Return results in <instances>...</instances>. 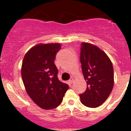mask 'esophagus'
I'll list each match as a JSON object with an SVG mask.
<instances>
[{"label": "esophagus", "mask_w": 131, "mask_h": 131, "mask_svg": "<svg viewBox=\"0 0 131 131\" xmlns=\"http://www.w3.org/2000/svg\"><path fill=\"white\" fill-rule=\"evenodd\" d=\"M73 82V78H71L69 80V84H72Z\"/></svg>", "instance_id": "34e87169"}]
</instances>
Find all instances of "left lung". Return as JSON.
Listing matches in <instances>:
<instances>
[{"mask_svg": "<svg viewBox=\"0 0 131 131\" xmlns=\"http://www.w3.org/2000/svg\"><path fill=\"white\" fill-rule=\"evenodd\" d=\"M86 91L79 94L81 102L89 107H97L106 100L114 84L113 65L104 52L95 45L82 42L80 54Z\"/></svg>", "mask_w": 131, "mask_h": 131, "instance_id": "left-lung-1", "label": "left lung"}]
</instances>
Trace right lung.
Returning a JSON list of instances; mask_svg holds the SVG:
<instances>
[{
	"label": "right lung",
	"instance_id": "right-lung-1",
	"mask_svg": "<svg viewBox=\"0 0 131 131\" xmlns=\"http://www.w3.org/2000/svg\"><path fill=\"white\" fill-rule=\"evenodd\" d=\"M61 48L59 43L39 44L25 54L21 66V77L27 93L44 110L56 108L62 103L68 84L58 78L54 64Z\"/></svg>",
	"mask_w": 131,
	"mask_h": 131
}]
</instances>
